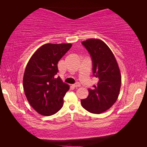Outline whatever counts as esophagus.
Masks as SVG:
<instances>
[{
	"label": "esophagus",
	"mask_w": 147,
	"mask_h": 147,
	"mask_svg": "<svg viewBox=\"0 0 147 147\" xmlns=\"http://www.w3.org/2000/svg\"><path fill=\"white\" fill-rule=\"evenodd\" d=\"M73 86L74 87V88H79V87H80V84L79 83H76L75 84H73Z\"/></svg>",
	"instance_id": "esophagus-1"
}]
</instances>
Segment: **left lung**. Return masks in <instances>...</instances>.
I'll return each mask as SVG.
<instances>
[{"mask_svg": "<svg viewBox=\"0 0 147 147\" xmlns=\"http://www.w3.org/2000/svg\"><path fill=\"white\" fill-rule=\"evenodd\" d=\"M82 44L91 56L93 75L98 82L93 89H88V96L82 99L81 104L89 112L100 114L117 100L121 86L120 69L112 51L103 41L91 38Z\"/></svg>", "mask_w": 147, "mask_h": 147, "instance_id": "left-lung-1", "label": "left lung"}]
</instances>
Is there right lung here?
<instances>
[{"label": "right lung", "instance_id": "obj_1", "mask_svg": "<svg viewBox=\"0 0 147 147\" xmlns=\"http://www.w3.org/2000/svg\"><path fill=\"white\" fill-rule=\"evenodd\" d=\"M72 47L71 43H47L39 47L29 59L23 76V88L29 104L39 114H55L63 104L69 89L60 77L58 63Z\"/></svg>", "mask_w": 147, "mask_h": 147}]
</instances>
